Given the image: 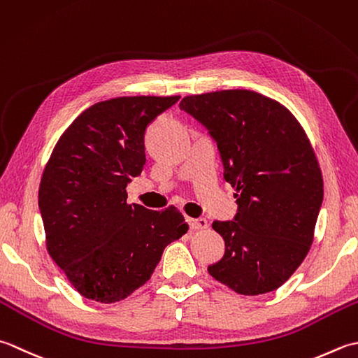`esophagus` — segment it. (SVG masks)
I'll return each instance as SVG.
<instances>
[{
  "label": "esophagus",
  "instance_id": "obj_1",
  "mask_svg": "<svg viewBox=\"0 0 358 358\" xmlns=\"http://www.w3.org/2000/svg\"><path fill=\"white\" fill-rule=\"evenodd\" d=\"M187 222H188L189 229H192V230H201V229L208 227V221L202 220V217H199V220H192V217H188Z\"/></svg>",
  "mask_w": 358,
  "mask_h": 358
}]
</instances>
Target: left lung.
Segmentation results:
<instances>
[{"label":"left lung","instance_id":"left-lung-1","mask_svg":"<svg viewBox=\"0 0 358 358\" xmlns=\"http://www.w3.org/2000/svg\"><path fill=\"white\" fill-rule=\"evenodd\" d=\"M179 108L208 131L238 192L233 221L211 224L225 253L210 275L241 295L278 289L308 255L323 202L308 136L278 101L247 90L188 96Z\"/></svg>","mask_w":358,"mask_h":358}]
</instances>
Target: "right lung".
<instances>
[{
  "mask_svg": "<svg viewBox=\"0 0 358 358\" xmlns=\"http://www.w3.org/2000/svg\"><path fill=\"white\" fill-rule=\"evenodd\" d=\"M173 97H117L92 105L64 131L43 173L38 207L48 252L78 294L115 303L147 282L165 247L188 225L174 207L128 206L145 166V133Z\"/></svg>",
  "mask_w": 358,
  "mask_h": 358,
  "instance_id": "add662e5",
  "label": "right lung"
}]
</instances>
